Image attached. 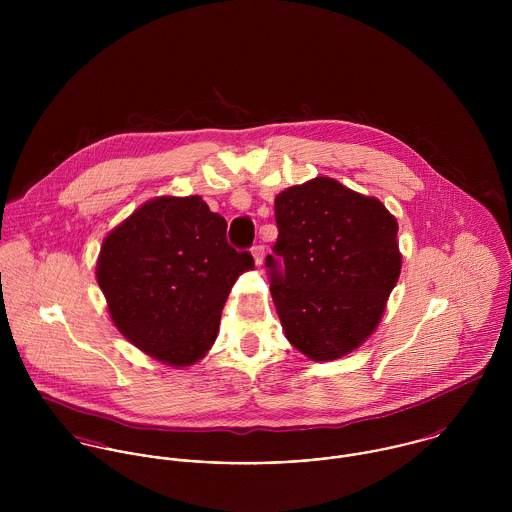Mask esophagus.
I'll use <instances>...</instances> for the list:
<instances>
[{
	"label": "esophagus",
	"mask_w": 512,
	"mask_h": 512,
	"mask_svg": "<svg viewBox=\"0 0 512 512\" xmlns=\"http://www.w3.org/2000/svg\"><path fill=\"white\" fill-rule=\"evenodd\" d=\"M250 252H252L254 260L260 264V262H262V258H264V246H262V244H254V246L250 248Z\"/></svg>",
	"instance_id": "obj_1"
}]
</instances>
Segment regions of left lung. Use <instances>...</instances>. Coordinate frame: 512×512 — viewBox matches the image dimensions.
<instances>
[{
  "label": "left lung",
  "mask_w": 512,
  "mask_h": 512,
  "mask_svg": "<svg viewBox=\"0 0 512 512\" xmlns=\"http://www.w3.org/2000/svg\"><path fill=\"white\" fill-rule=\"evenodd\" d=\"M274 207L266 268L286 337L313 361L339 359L374 331L398 282L396 219L329 177L286 189Z\"/></svg>",
  "instance_id": "left-lung-1"
}]
</instances>
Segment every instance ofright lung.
I'll list each match as a JSON object with an SVG mask.
<instances>
[{
	"label": "right lung",
	"instance_id": "add662e5",
	"mask_svg": "<svg viewBox=\"0 0 512 512\" xmlns=\"http://www.w3.org/2000/svg\"><path fill=\"white\" fill-rule=\"evenodd\" d=\"M250 252L226 240V220L201 197H161L102 244L96 278L120 333L147 355L193 365L217 339L220 311Z\"/></svg>",
	"mask_w": 512,
	"mask_h": 512
}]
</instances>
